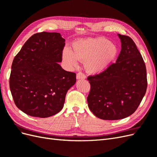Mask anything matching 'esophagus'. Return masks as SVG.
<instances>
[{"label":"esophagus","mask_w":157,"mask_h":157,"mask_svg":"<svg viewBox=\"0 0 157 157\" xmlns=\"http://www.w3.org/2000/svg\"><path fill=\"white\" fill-rule=\"evenodd\" d=\"M86 78V76L81 72H79L77 74V79H84Z\"/></svg>","instance_id":"34e87169"}]
</instances>
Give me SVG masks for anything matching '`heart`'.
<instances>
[{"mask_svg":"<svg viewBox=\"0 0 157 157\" xmlns=\"http://www.w3.org/2000/svg\"><path fill=\"white\" fill-rule=\"evenodd\" d=\"M73 52L65 48L63 56L71 66H76L79 60H85L84 66L90 73L98 74L109 68L117 58V46L104 37L86 39L75 42Z\"/></svg>","mask_w":157,"mask_h":157,"instance_id":"b5f03b06","label":"heart"}]
</instances>
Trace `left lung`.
Returning a JSON list of instances; mask_svg holds the SVG:
<instances>
[{
  "mask_svg": "<svg viewBox=\"0 0 157 157\" xmlns=\"http://www.w3.org/2000/svg\"><path fill=\"white\" fill-rule=\"evenodd\" d=\"M121 50L115 63L99 75L89 76L88 107L103 120H118L134 113L144 97L147 71L143 58L130 37L118 34Z\"/></svg>",
  "mask_w": 157,
  "mask_h": 157,
  "instance_id": "obj_1",
  "label": "left lung"
}]
</instances>
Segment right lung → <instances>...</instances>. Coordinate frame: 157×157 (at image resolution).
<instances>
[{"label":"right lung","instance_id":"1","mask_svg":"<svg viewBox=\"0 0 157 157\" xmlns=\"http://www.w3.org/2000/svg\"><path fill=\"white\" fill-rule=\"evenodd\" d=\"M65 39L60 33L41 32L31 36L14 58L10 88L14 103L27 115L47 118L63 107L76 74L66 71L62 61Z\"/></svg>","mask_w":157,"mask_h":157}]
</instances>
